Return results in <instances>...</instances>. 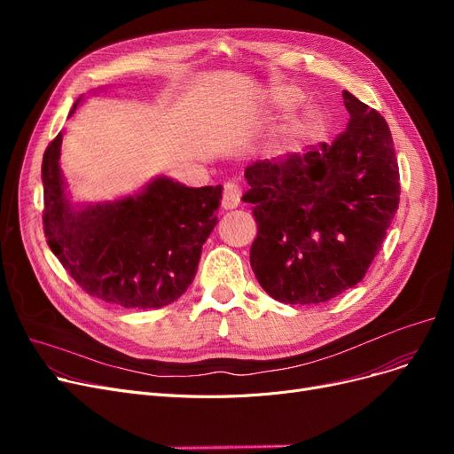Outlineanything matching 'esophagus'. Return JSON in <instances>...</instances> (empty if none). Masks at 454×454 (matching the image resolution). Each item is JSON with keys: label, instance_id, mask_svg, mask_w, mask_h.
I'll use <instances>...</instances> for the list:
<instances>
[{"label": "esophagus", "instance_id": "1", "mask_svg": "<svg viewBox=\"0 0 454 454\" xmlns=\"http://www.w3.org/2000/svg\"><path fill=\"white\" fill-rule=\"evenodd\" d=\"M241 202V189L235 184H224V195H223V209H235Z\"/></svg>", "mask_w": 454, "mask_h": 454}]
</instances>
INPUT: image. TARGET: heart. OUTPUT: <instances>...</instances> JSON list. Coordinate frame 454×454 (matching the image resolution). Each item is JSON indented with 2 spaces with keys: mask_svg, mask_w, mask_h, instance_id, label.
I'll list each match as a JSON object with an SVG mask.
<instances>
[{
  "mask_svg": "<svg viewBox=\"0 0 454 454\" xmlns=\"http://www.w3.org/2000/svg\"><path fill=\"white\" fill-rule=\"evenodd\" d=\"M305 99V93L293 84H276L267 93V106L272 117H285L296 110ZM327 117L315 106L307 105L293 114L279 129L272 145V156L287 160L313 149L327 134Z\"/></svg>",
  "mask_w": 454,
  "mask_h": 454,
  "instance_id": "1",
  "label": "heart"
}]
</instances>
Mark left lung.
Returning a JSON list of instances; mask_svg holds the SVG:
<instances>
[{"label":"left lung","instance_id":"obj_1","mask_svg":"<svg viewBox=\"0 0 454 454\" xmlns=\"http://www.w3.org/2000/svg\"><path fill=\"white\" fill-rule=\"evenodd\" d=\"M346 132L322 153L254 161L245 178L261 287L291 305L324 303L359 283L399 204V167L383 115L342 91Z\"/></svg>","mask_w":454,"mask_h":454}]
</instances>
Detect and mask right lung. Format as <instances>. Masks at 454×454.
I'll return each mask as SVG.
<instances>
[{"instance_id": "obj_1", "label": "right lung", "mask_w": 454, "mask_h": 454, "mask_svg": "<svg viewBox=\"0 0 454 454\" xmlns=\"http://www.w3.org/2000/svg\"><path fill=\"white\" fill-rule=\"evenodd\" d=\"M60 147L62 132L43 153L42 184L47 245L62 267L90 296L127 309H160L178 300L217 226L223 185L187 187L156 176L134 195L75 202L60 169Z\"/></svg>"}]
</instances>
